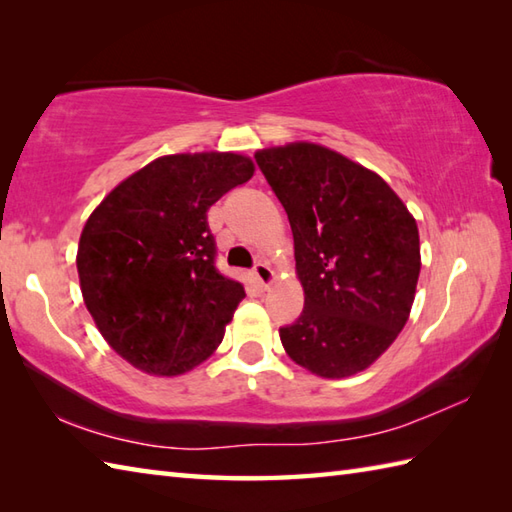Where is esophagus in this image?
<instances>
[{
  "label": "esophagus",
  "mask_w": 512,
  "mask_h": 512,
  "mask_svg": "<svg viewBox=\"0 0 512 512\" xmlns=\"http://www.w3.org/2000/svg\"><path fill=\"white\" fill-rule=\"evenodd\" d=\"M253 277H255V281L262 288H268L270 286V281H273V270H270V266L268 264H264V262H257L255 266H253Z\"/></svg>",
  "instance_id": "esophagus-1"
}]
</instances>
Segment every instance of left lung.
<instances>
[{
	"instance_id": "left-lung-1",
	"label": "left lung",
	"mask_w": 512,
	"mask_h": 512,
	"mask_svg": "<svg viewBox=\"0 0 512 512\" xmlns=\"http://www.w3.org/2000/svg\"><path fill=\"white\" fill-rule=\"evenodd\" d=\"M255 162L288 213L306 292L281 343L317 376L361 372L407 323L420 275L416 220L383 178L321 145L264 149Z\"/></svg>"
}]
</instances>
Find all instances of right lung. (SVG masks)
<instances>
[{
  "instance_id": "1",
  "label": "right lung",
  "mask_w": 512,
  "mask_h": 512,
  "mask_svg": "<svg viewBox=\"0 0 512 512\" xmlns=\"http://www.w3.org/2000/svg\"><path fill=\"white\" fill-rule=\"evenodd\" d=\"M237 154L165 156L123 180L85 222L81 292L112 350L176 376L222 343L244 286L215 266L209 206L253 176Z\"/></svg>"
}]
</instances>
